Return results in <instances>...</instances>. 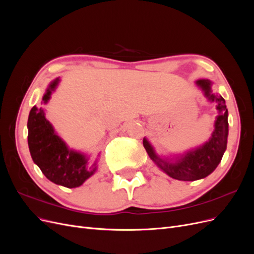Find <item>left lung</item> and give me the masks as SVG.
<instances>
[{
  "instance_id": "1",
  "label": "left lung",
  "mask_w": 254,
  "mask_h": 254,
  "mask_svg": "<svg viewBox=\"0 0 254 254\" xmlns=\"http://www.w3.org/2000/svg\"><path fill=\"white\" fill-rule=\"evenodd\" d=\"M197 84L200 87L212 102H216L218 117L215 122V129L211 139L204 145L194 150H190L183 155L177 162H171L160 159L153 151L150 144L143 140V145L149 155L150 159L161 170H163L168 176L177 180L195 181L209 176L221 161L224 152L227 148L228 140V109L226 102L222 96L210 94L211 81L206 79L198 80Z\"/></svg>"
}]
</instances>
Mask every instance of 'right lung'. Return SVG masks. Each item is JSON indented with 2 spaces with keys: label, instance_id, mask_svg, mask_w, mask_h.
I'll return each instance as SVG.
<instances>
[{
  "label": "right lung",
  "instance_id": "1",
  "mask_svg": "<svg viewBox=\"0 0 254 254\" xmlns=\"http://www.w3.org/2000/svg\"><path fill=\"white\" fill-rule=\"evenodd\" d=\"M58 79L53 81L43 102L47 103ZM28 147L34 162L49 180L68 189L80 187L94 174L95 164L89 165L88 160L79 152L70 150L55 133L41 108L34 106L28 115Z\"/></svg>",
  "mask_w": 254,
  "mask_h": 254
}]
</instances>
